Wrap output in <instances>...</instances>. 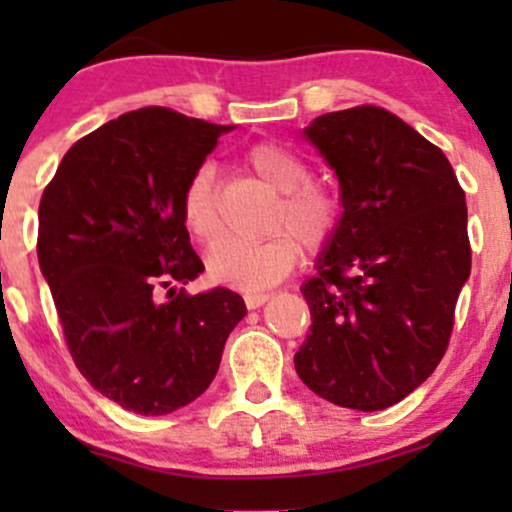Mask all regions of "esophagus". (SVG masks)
Listing matches in <instances>:
<instances>
[{"label":"esophagus","instance_id":"obj_1","mask_svg":"<svg viewBox=\"0 0 512 512\" xmlns=\"http://www.w3.org/2000/svg\"><path fill=\"white\" fill-rule=\"evenodd\" d=\"M267 299H270V294H265V292H260V294H245L247 309H260L262 304L267 302Z\"/></svg>","mask_w":512,"mask_h":512}]
</instances>
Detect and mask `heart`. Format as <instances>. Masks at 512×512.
<instances>
[{
    "mask_svg": "<svg viewBox=\"0 0 512 512\" xmlns=\"http://www.w3.org/2000/svg\"><path fill=\"white\" fill-rule=\"evenodd\" d=\"M245 163L262 183L282 193L270 223V230L280 232L257 242H218L205 257V270L218 285L260 292L285 280L297 267L302 257L299 242L307 250L317 252L337 237L344 218V203L327 185L309 183L312 168L307 160L280 143H255L247 148ZM180 210L183 223L195 240H218L223 232V215L213 163H203L193 170L185 183Z\"/></svg>",
    "mask_w": 512,
    "mask_h": 512,
    "instance_id": "b5f03b06",
    "label": "heart"
}]
</instances>
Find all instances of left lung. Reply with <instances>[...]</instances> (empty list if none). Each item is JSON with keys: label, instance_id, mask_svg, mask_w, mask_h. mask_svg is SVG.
I'll use <instances>...</instances> for the list:
<instances>
[{"label": "left lung", "instance_id": "8db88e82", "mask_svg": "<svg viewBox=\"0 0 512 512\" xmlns=\"http://www.w3.org/2000/svg\"><path fill=\"white\" fill-rule=\"evenodd\" d=\"M304 136L337 173L344 218L302 287L312 334L294 369L332 404L389 409L448 349L471 275L466 193L441 148L386 108L324 113Z\"/></svg>", "mask_w": 512, "mask_h": 512}]
</instances>
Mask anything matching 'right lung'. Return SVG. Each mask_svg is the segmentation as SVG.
Segmentation results:
<instances>
[{
  "label": "right lung",
  "mask_w": 512,
  "mask_h": 512,
  "mask_svg": "<svg viewBox=\"0 0 512 512\" xmlns=\"http://www.w3.org/2000/svg\"><path fill=\"white\" fill-rule=\"evenodd\" d=\"M230 128L163 106L123 113L76 141L41 195L36 252L71 359L133 414L163 416L198 399L247 314L225 287H170L205 270L180 200Z\"/></svg>",
  "instance_id": "right-lung-1"
}]
</instances>
